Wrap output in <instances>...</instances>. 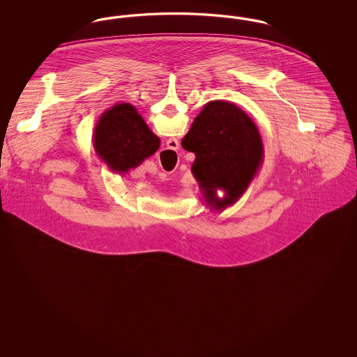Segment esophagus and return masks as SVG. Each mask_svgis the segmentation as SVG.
<instances>
[{
    "instance_id": "34e87169",
    "label": "esophagus",
    "mask_w": 357,
    "mask_h": 357,
    "mask_svg": "<svg viewBox=\"0 0 357 357\" xmlns=\"http://www.w3.org/2000/svg\"><path fill=\"white\" fill-rule=\"evenodd\" d=\"M178 140H175V139H170L169 142H167V147L171 149V150H178Z\"/></svg>"
}]
</instances>
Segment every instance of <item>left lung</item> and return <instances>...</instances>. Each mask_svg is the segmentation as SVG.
<instances>
[{
    "instance_id": "8db88e82",
    "label": "left lung",
    "mask_w": 357,
    "mask_h": 357,
    "mask_svg": "<svg viewBox=\"0 0 357 357\" xmlns=\"http://www.w3.org/2000/svg\"><path fill=\"white\" fill-rule=\"evenodd\" d=\"M182 147L195 153L191 172L213 208L236 204L264 162V143L252 118L236 104L208 102L182 139ZM217 189H223L220 199Z\"/></svg>"
}]
</instances>
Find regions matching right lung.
<instances>
[{
  "label": "right lung",
  "mask_w": 357,
  "mask_h": 357,
  "mask_svg": "<svg viewBox=\"0 0 357 357\" xmlns=\"http://www.w3.org/2000/svg\"><path fill=\"white\" fill-rule=\"evenodd\" d=\"M92 140L96 155L120 175L136 169L160 146V139L130 102H118L102 112Z\"/></svg>",
  "instance_id": "1"
}]
</instances>
